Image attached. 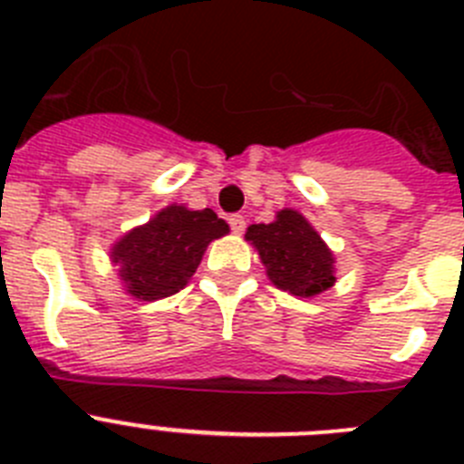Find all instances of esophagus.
Returning a JSON list of instances; mask_svg holds the SVG:
<instances>
[{"mask_svg":"<svg viewBox=\"0 0 464 464\" xmlns=\"http://www.w3.org/2000/svg\"><path fill=\"white\" fill-rule=\"evenodd\" d=\"M227 223H229V227H232V232H235V235H241V232L246 229V218H244V216H239V213L229 216Z\"/></svg>","mask_w":464,"mask_h":464,"instance_id":"34e87169","label":"esophagus"}]
</instances>
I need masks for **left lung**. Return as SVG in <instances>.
<instances>
[{"instance_id": "left-lung-1", "label": "left lung", "mask_w": 464, "mask_h": 464, "mask_svg": "<svg viewBox=\"0 0 464 464\" xmlns=\"http://www.w3.org/2000/svg\"><path fill=\"white\" fill-rule=\"evenodd\" d=\"M260 253L276 288L297 297H311L334 283V257L321 235L293 208L276 213L269 225H251L246 232Z\"/></svg>"}]
</instances>
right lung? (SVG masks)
<instances>
[{
  "mask_svg": "<svg viewBox=\"0 0 464 464\" xmlns=\"http://www.w3.org/2000/svg\"><path fill=\"white\" fill-rule=\"evenodd\" d=\"M227 235V223L211 208L167 207L149 225L132 229L113 246V265L139 299L169 297L190 281L208 241Z\"/></svg>",
  "mask_w": 464,
  "mask_h": 464,
  "instance_id": "add662e5",
  "label": "right lung"
}]
</instances>
